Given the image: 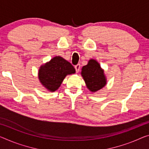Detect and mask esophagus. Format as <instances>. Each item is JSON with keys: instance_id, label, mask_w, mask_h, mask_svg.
Listing matches in <instances>:
<instances>
[{"instance_id": "34e87169", "label": "esophagus", "mask_w": 149, "mask_h": 149, "mask_svg": "<svg viewBox=\"0 0 149 149\" xmlns=\"http://www.w3.org/2000/svg\"><path fill=\"white\" fill-rule=\"evenodd\" d=\"M80 68H81V65L80 64H77V65L74 66V68H75V70H76L77 72H79V70H80Z\"/></svg>"}]
</instances>
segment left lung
<instances>
[{"label": "left lung", "mask_w": 149, "mask_h": 149, "mask_svg": "<svg viewBox=\"0 0 149 149\" xmlns=\"http://www.w3.org/2000/svg\"><path fill=\"white\" fill-rule=\"evenodd\" d=\"M81 74L87 88L92 92H96L106 84L104 71L97 61L91 59L82 68Z\"/></svg>", "instance_id": "1"}]
</instances>
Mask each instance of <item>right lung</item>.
Returning <instances> with one entry per match:
<instances>
[{
  "mask_svg": "<svg viewBox=\"0 0 149 149\" xmlns=\"http://www.w3.org/2000/svg\"><path fill=\"white\" fill-rule=\"evenodd\" d=\"M74 72V68L69 62L61 56H56L40 67L38 78L46 88L53 92L59 88L67 74Z\"/></svg>",
  "mask_w": 149,
  "mask_h": 149,
  "instance_id": "right-lung-1",
  "label": "right lung"
}]
</instances>
